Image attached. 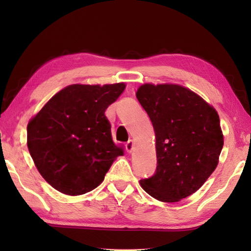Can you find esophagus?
Wrapping results in <instances>:
<instances>
[{"label": "esophagus", "mask_w": 251, "mask_h": 251, "mask_svg": "<svg viewBox=\"0 0 251 251\" xmlns=\"http://www.w3.org/2000/svg\"><path fill=\"white\" fill-rule=\"evenodd\" d=\"M134 148H135V143L132 140H129L126 143V150L128 153H131L132 151H134Z\"/></svg>", "instance_id": "obj_1"}]
</instances>
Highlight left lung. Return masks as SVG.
Wrapping results in <instances>:
<instances>
[{"instance_id":"left-lung-1","label":"left lung","mask_w":251,"mask_h":251,"mask_svg":"<svg viewBox=\"0 0 251 251\" xmlns=\"http://www.w3.org/2000/svg\"><path fill=\"white\" fill-rule=\"evenodd\" d=\"M136 96L155 131L157 158L155 173L140 184L158 201H179L199 190L217 167L223 147L219 115L179 85L145 84Z\"/></svg>"}]
</instances>
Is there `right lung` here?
Wrapping results in <instances>:
<instances>
[{
	"instance_id": "obj_1",
	"label": "right lung",
	"mask_w": 251,
	"mask_h": 251,
	"mask_svg": "<svg viewBox=\"0 0 251 251\" xmlns=\"http://www.w3.org/2000/svg\"><path fill=\"white\" fill-rule=\"evenodd\" d=\"M124 83L70 85L57 93L26 128L28 149L47 182L68 195H81L102 182L123 149L112 140L104 112Z\"/></svg>"
}]
</instances>
